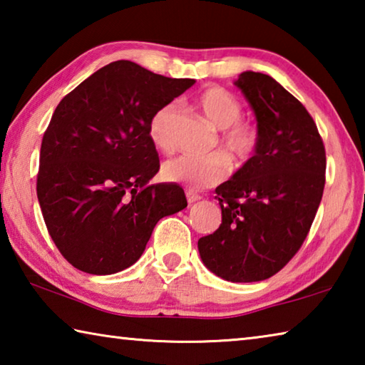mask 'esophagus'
Masks as SVG:
<instances>
[{
    "label": "esophagus",
    "instance_id": "1",
    "mask_svg": "<svg viewBox=\"0 0 365 365\" xmlns=\"http://www.w3.org/2000/svg\"><path fill=\"white\" fill-rule=\"evenodd\" d=\"M187 200H188L190 205H193V202H196V201H200V200H201V196L197 195V193H195V191L188 190V191H187Z\"/></svg>",
    "mask_w": 365,
    "mask_h": 365
}]
</instances>
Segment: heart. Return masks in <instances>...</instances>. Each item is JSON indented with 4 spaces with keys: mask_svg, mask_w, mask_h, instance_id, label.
I'll use <instances>...</instances> for the list:
<instances>
[{
    "mask_svg": "<svg viewBox=\"0 0 365 365\" xmlns=\"http://www.w3.org/2000/svg\"><path fill=\"white\" fill-rule=\"evenodd\" d=\"M195 106L220 132V145L237 159H248L257 145V130L252 123L242 120V103L222 86H209L196 96ZM177 106L164 104L153 114L148 133L153 145L164 153L175 148ZM163 177L168 182L183 183L193 188H206L225 180L230 174V160L222 153L211 156L183 154L169 159L163 165Z\"/></svg>",
    "mask_w": 365,
    "mask_h": 365,
    "instance_id": "b5f03b06",
    "label": "heart"
}]
</instances>
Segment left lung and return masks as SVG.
Listing matches in <instances>:
<instances>
[{
    "instance_id": "8db88e82",
    "label": "left lung",
    "mask_w": 365,
    "mask_h": 365,
    "mask_svg": "<svg viewBox=\"0 0 365 365\" xmlns=\"http://www.w3.org/2000/svg\"><path fill=\"white\" fill-rule=\"evenodd\" d=\"M235 85L255 110L257 145L215 188L222 224L197 250L212 274L248 283L270 279L301 248L322 200L327 160L316 122L277 80L246 71Z\"/></svg>"
}]
</instances>
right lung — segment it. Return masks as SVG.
<instances>
[{
  "instance_id": "right-lung-1",
  "label": "right lung",
  "mask_w": 365,
  "mask_h": 365,
  "mask_svg": "<svg viewBox=\"0 0 365 365\" xmlns=\"http://www.w3.org/2000/svg\"><path fill=\"white\" fill-rule=\"evenodd\" d=\"M193 78L115 61L64 96L43 135L36 196L54 245L73 267L110 275L143 255L159 219L187 207L177 183L150 185L156 110Z\"/></svg>"
}]
</instances>
